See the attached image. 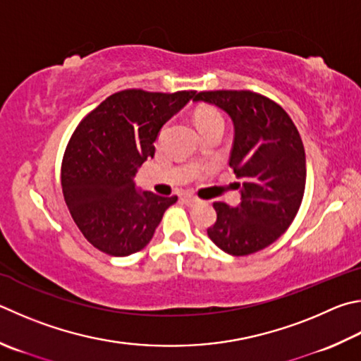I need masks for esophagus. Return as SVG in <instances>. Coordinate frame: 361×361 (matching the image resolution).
Segmentation results:
<instances>
[{
    "label": "esophagus",
    "instance_id": "obj_1",
    "mask_svg": "<svg viewBox=\"0 0 361 361\" xmlns=\"http://www.w3.org/2000/svg\"><path fill=\"white\" fill-rule=\"evenodd\" d=\"M181 200L185 202L188 207H194V205H197V203H199V199L194 197V195H191V194H185L181 197Z\"/></svg>",
    "mask_w": 361,
    "mask_h": 361
}]
</instances>
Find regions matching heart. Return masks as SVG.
Here are the masks:
<instances>
[{
  "label": "heart",
  "mask_w": 361,
  "mask_h": 361,
  "mask_svg": "<svg viewBox=\"0 0 361 361\" xmlns=\"http://www.w3.org/2000/svg\"><path fill=\"white\" fill-rule=\"evenodd\" d=\"M194 121H195V124H197V128H200V126H205V124H209V123H222V116L216 109L203 106V107H199L197 110H195Z\"/></svg>",
  "instance_id": "obj_1"
}]
</instances>
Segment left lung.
Masks as SVG:
<instances>
[{
  "mask_svg": "<svg viewBox=\"0 0 361 361\" xmlns=\"http://www.w3.org/2000/svg\"><path fill=\"white\" fill-rule=\"evenodd\" d=\"M231 116L233 145L228 166L241 180L238 207L216 202L208 237L231 255L270 246L298 213L306 185V156L298 129L276 102L252 91H203L194 99Z\"/></svg>",
  "mask_w": 361,
  "mask_h": 361,
  "instance_id": "8db88e82",
  "label": "left lung"
}]
</instances>
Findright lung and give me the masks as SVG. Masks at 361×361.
Returning a JSON list of instances; mask_svg holds the SVG:
<instances>
[{"instance_id": "right-lung-1", "label": "right lung", "mask_w": 361, "mask_h": 361, "mask_svg": "<svg viewBox=\"0 0 361 361\" xmlns=\"http://www.w3.org/2000/svg\"><path fill=\"white\" fill-rule=\"evenodd\" d=\"M195 97V91L124 90L74 130L63 158V194L77 227L99 251L115 257L140 251L178 200L137 189L134 176L154 156L161 128Z\"/></svg>"}]
</instances>
